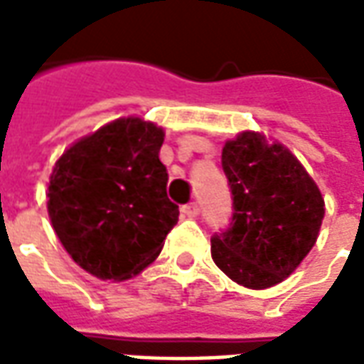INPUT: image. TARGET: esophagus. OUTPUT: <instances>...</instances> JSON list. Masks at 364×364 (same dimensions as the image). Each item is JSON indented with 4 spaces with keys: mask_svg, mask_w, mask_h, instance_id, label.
<instances>
[{
    "mask_svg": "<svg viewBox=\"0 0 364 364\" xmlns=\"http://www.w3.org/2000/svg\"><path fill=\"white\" fill-rule=\"evenodd\" d=\"M181 213H183V216H187V218H197L198 205H197V203H189V205L183 206Z\"/></svg>",
    "mask_w": 364,
    "mask_h": 364,
    "instance_id": "34e87169",
    "label": "esophagus"
}]
</instances>
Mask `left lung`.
Masks as SVG:
<instances>
[{
  "mask_svg": "<svg viewBox=\"0 0 364 364\" xmlns=\"http://www.w3.org/2000/svg\"><path fill=\"white\" fill-rule=\"evenodd\" d=\"M222 167L234 222L210 240L213 261L245 289L274 287L296 271L320 236L321 191L284 144L255 130L226 140Z\"/></svg>",
  "mask_w": 364,
  "mask_h": 364,
  "instance_id": "left-lung-1",
  "label": "left lung"
}]
</instances>
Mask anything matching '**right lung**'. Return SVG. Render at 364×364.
Here are the masks:
<instances>
[{"label": "right lung", "mask_w": 364, "mask_h": 364, "mask_svg": "<svg viewBox=\"0 0 364 364\" xmlns=\"http://www.w3.org/2000/svg\"><path fill=\"white\" fill-rule=\"evenodd\" d=\"M166 130L120 117L56 159L46 208L70 257L101 281H127L156 259L179 218L159 161Z\"/></svg>", "instance_id": "obj_1"}]
</instances>
